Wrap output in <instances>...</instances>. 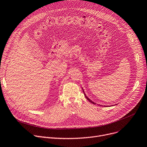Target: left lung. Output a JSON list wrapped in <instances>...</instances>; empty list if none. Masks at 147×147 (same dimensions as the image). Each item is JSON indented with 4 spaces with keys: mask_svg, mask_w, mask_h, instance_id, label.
Masks as SVG:
<instances>
[{
    "mask_svg": "<svg viewBox=\"0 0 147 147\" xmlns=\"http://www.w3.org/2000/svg\"><path fill=\"white\" fill-rule=\"evenodd\" d=\"M83 92H84V96H85V97H86V98L90 102H91V103H92L93 104H96V103L94 102H93V101H92L91 100H90L88 98V97L87 96H86V94H85V93H84V90H83Z\"/></svg>",
    "mask_w": 147,
    "mask_h": 147,
    "instance_id": "left-lung-1",
    "label": "left lung"
}]
</instances>
